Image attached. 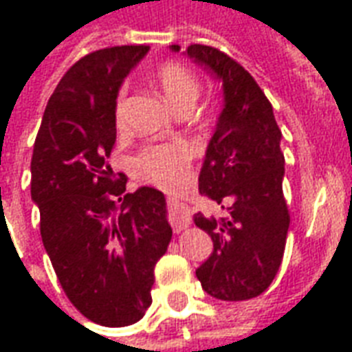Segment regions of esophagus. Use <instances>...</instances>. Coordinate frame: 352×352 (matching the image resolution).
I'll return each instance as SVG.
<instances>
[{
    "instance_id": "obj_1",
    "label": "esophagus",
    "mask_w": 352,
    "mask_h": 352,
    "mask_svg": "<svg viewBox=\"0 0 352 352\" xmlns=\"http://www.w3.org/2000/svg\"><path fill=\"white\" fill-rule=\"evenodd\" d=\"M169 221H171V226L175 232H183L190 226V209L183 204H179V201H171L169 204Z\"/></svg>"
}]
</instances>
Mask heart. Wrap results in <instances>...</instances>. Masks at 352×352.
<instances>
[{
    "label": "heart",
    "mask_w": 352,
    "mask_h": 352,
    "mask_svg": "<svg viewBox=\"0 0 352 352\" xmlns=\"http://www.w3.org/2000/svg\"><path fill=\"white\" fill-rule=\"evenodd\" d=\"M156 85L164 98L179 111L186 113L194 107L199 96V80L188 65L181 62H166L158 65L153 73ZM124 98L126 88H118L115 98V124L120 128L124 120ZM192 148L184 141H166V143H146L131 158L133 175L145 183L158 184L164 188H175L188 181L192 166Z\"/></svg>",
    "instance_id": "heart-1"
}]
</instances>
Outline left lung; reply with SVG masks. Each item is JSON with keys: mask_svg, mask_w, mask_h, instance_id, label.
Wrapping results in <instances>:
<instances>
[{"mask_svg": "<svg viewBox=\"0 0 352 352\" xmlns=\"http://www.w3.org/2000/svg\"><path fill=\"white\" fill-rule=\"evenodd\" d=\"M186 54L206 64L224 87V109L207 146L199 192L228 207V214H196V226L213 239V252L196 277L213 298L251 300L272 285L287 245L290 213L283 194L280 130L270 100L239 62L207 45H190Z\"/></svg>", "mask_w": 352, "mask_h": 352, "instance_id": "obj_1", "label": "left lung"}]
</instances>
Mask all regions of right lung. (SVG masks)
Returning <instances> with one entry per match:
<instances>
[{
  "label": "right lung",
  "mask_w": 352,
  "mask_h": 352,
  "mask_svg": "<svg viewBox=\"0 0 352 352\" xmlns=\"http://www.w3.org/2000/svg\"><path fill=\"white\" fill-rule=\"evenodd\" d=\"M146 50L107 47L75 62L50 96L32 156V199L58 280L88 320L111 328L143 318L171 241L164 194L126 192V175L109 164L116 92Z\"/></svg>",
  "instance_id": "add662e5"
}]
</instances>
